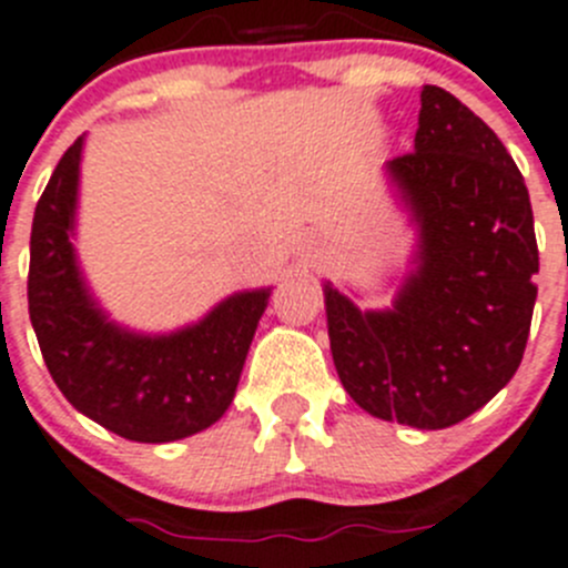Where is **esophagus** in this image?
Instances as JSON below:
<instances>
[{"label":"esophagus","mask_w":568,"mask_h":568,"mask_svg":"<svg viewBox=\"0 0 568 568\" xmlns=\"http://www.w3.org/2000/svg\"><path fill=\"white\" fill-rule=\"evenodd\" d=\"M302 248H308V252H311V248H314V243H311V241H308V243H305V246H302Z\"/></svg>","instance_id":"esophagus-1"}]
</instances>
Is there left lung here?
Listing matches in <instances>:
<instances>
[{
	"instance_id": "left-lung-1",
	"label": "left lung",
	"mask_w": 568,
	"mask_h": 568,
	"mask_svg": "<svg viewBox=\"0 0 568 568\" xmlns=\"http://www.w3.org/2000/svg\"><path fill=\"white\" fill-rule=\"evenodd\" d=\"M420 224V263L392 311L325 285L349 397L381 420L448 428L516 375L532 322L538 243L521 171L479 116L423 87L415 151L386 164Z\"/></svg>"
}]
</instances>
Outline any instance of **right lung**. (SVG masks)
Wrapping results in <instances>:
<instances>
[{
  "label": "right lung",
  "instance_id": "add662e5",
  "mask_svg": "<svg viewBox=\"0 0 568 568\" xmlns=\"http://www.w3.org/2000/svg\"><path fill=\"white\" fill-rule=\"evenodd\" d=\"M78 136L41 193L30 235L28 305L41 356L69 404L134 443L204 432L230 409L268 291H243L173 336L111 325L83 285L69 243L75 219Z\"/></svg>",
  "mask_w": 568,
  "mask_h": 568
}]
</instances>
